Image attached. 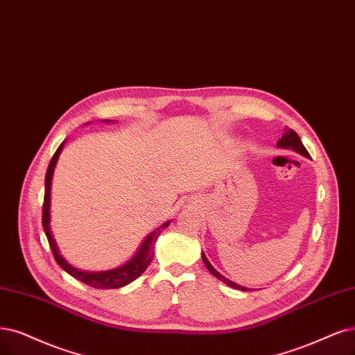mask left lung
<instances>
[{"label": "left lung", "mask_w": 355, "mask_h": 355, "mask_svg": "<svg viewBox=\"0 0 355 355\" xmlns=\"http://www.w3.org/2000/svg\"><path fill=\"white\" fill-rule=\"evenodd\" d=\"M278 146H279V148H285V149H293V150L298 152L300 155H303V156H306V157H310V155H309L307 149L304 148V144L301 143V140H300L298 135L295 133V131H293V130H286V133H285V135L281 137V140L278 141ZM202 259H203V263L206 265L207 270L211 272L215 278H218L219 281H222L224 284H227L228 286L237 288V290H241V291H248L245 286H241V285L234 284L232 281L227 279L225 277H222V275H220V273H219V272H218V270H216L211 263H209V260L206 259L205 253H202Z\"/></svg>", "instance_id": "8db88e82"}]
</instances>
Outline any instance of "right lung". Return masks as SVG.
Instances as JSON below:
<instances>
[{"instance_id":"1","label":"right lung","mask_w":355,"mask_h":355,"mask_svg":"<svg viewBox=\"0 0 355 355\" xmlns=\"http://www.w3.org/2000/svg\"><path fill=\"white\" fill-rule=\"evenodd\" d=\"M64 143H61L57 152L52 156V159L48 165L46 169V175H45V196H44V206H42V227L45 231V235L48 239L49 247L52 250V254H54V259L57 263L67 272L70 273L73 278L78 279L80 282L98 288V290H112V288H120L124 286L130 282H133L136 278H139L140 275L148 269V266L150 265V261L153 259V245L159 237L161 230L166 228L169 225V222L164 224L161 228H157L156 231H153L152 234H149L146 240L143 241L141 247L139 248V252L136 253V256L128 260V263L123 265L121 268H116L112 270H107V272H96V273H90V272H82L77 270L73 266H70L67 261L62 259V256L58 252V247L55 244V240L52 239V234L49 230V202H51V180H52V174H54V168L57 164L58 156L62 150Z\"/></svg>"}]
</instances>
